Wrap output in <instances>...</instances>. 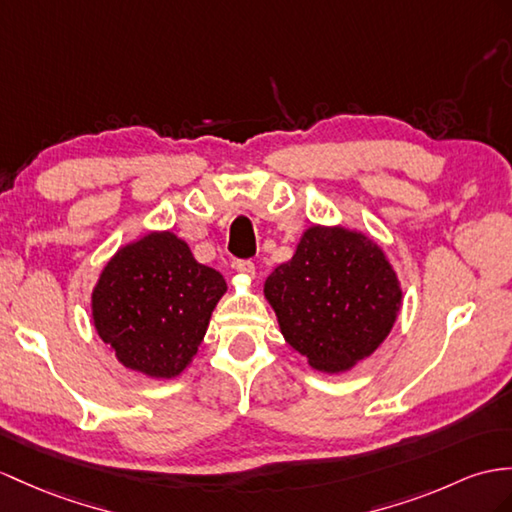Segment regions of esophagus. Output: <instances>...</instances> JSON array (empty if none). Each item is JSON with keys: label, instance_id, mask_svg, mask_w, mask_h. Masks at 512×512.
<instances>
[{"label": "esophagus", "instance_id": "esophagus-1", "mask_svg": "<svg viewBox=\"0 0 512 512\" xmlns=\"http://www.w3.org/2000/svg\"><path fill=\"white\" fill-rule=\"evenodd\" d=\"M234 269L236 271H239L241 273V276H245L247 280H252L254 278V263H252V260H236V263H234Z\"/></svg>", "mask_w": 512, "mask_h": 512}]
</instances>
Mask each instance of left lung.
Masks as SVG:
<instances>
[{"label": "left lung", "instance_id": "left-lung-1", "mask_svg": "<svg viewBox=\"0 0 512 512\" xmlns=\"http://www.w3.org/2000/svg\"><path fill=\"white\" fill-rule=\"evenodd\" d=\"M284 341L321 373H345L391 334L402 282L369 234L313 223L263 286Z\"/></svg>", "mask_w": 512, "mask_h": 512}]
</instances>
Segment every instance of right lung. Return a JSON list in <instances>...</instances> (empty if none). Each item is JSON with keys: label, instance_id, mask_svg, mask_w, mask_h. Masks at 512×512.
<instances>
[{"label": "right lung", "instance_id": "add662e5", "mask_svg": "<svg viewBox=\"0 0 512 512\" xmlns=\"http://www.w3.org/2000/svg\"><path fill=\"white\" fill-rule=\"evenodd\" d=\"M228 284L197 263L189 243L152 230L121 245L91 293L99 339L119 363L154 380H171L193 363Z\"/></svg>", "mask_w": 512, "mask_h": 512}]
</instances>
